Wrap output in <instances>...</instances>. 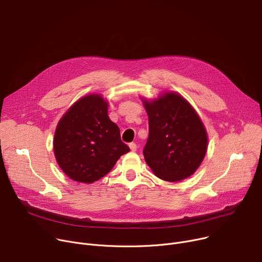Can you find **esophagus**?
Returning a JSON list of instances; mask_svg holds the SVG:
<instances>
[{"mask_svg": "<svg viewBox=\"0 0 262 262\" xmlns=\"http://www.w3.org/2000/svg\"><path fill=\"white\" fill-rule=\"evenodd\" d=\"M129 148L132 151H136L137 149V144L136 143H129Z\"/></svg>", "mask_w": 262, "mask_h": 262, "instance_id": "esophagus-1", "label": "esophagus"}]
</instances>
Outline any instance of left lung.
I'll return each instance as SVG.
<instances>
[{"mask_svg": "<svg viewBox=\"0 0 262 262\" xmlns=\"http://www.w3.org/2000/svg\"><path fill=\"white\" fill-rule=\"evenodd\" d=\"M148 116L144 159L155 176L178 182L198 169L207 150V133L195 108L181 95L166 92L142 98Z\"/></svg>", "mask_w": 262, "mask_h": 262, "instance_id": "obj_1", "label": "left lung"}]
</instances>
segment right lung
I'll use <instances>...</instances> for the list:
<instances>
[{
	"label": "right lung",
	"mask_w": 262,
	"mask_h": 262,
	"mask_svg": "<svg viewBox=\"0 0 262 262\" xmlns=\"http://www.w3.org/2000/svg\"><path fill=\"white\" fill-rule=\"evenodd\" d=\"M108 102L99 94L76 101L62 116L54 138L57 163L77 182L93 183L113 169L129 147L107 114Z\"/></svg>",
	"instance_id": "1"
}]
</instances>
